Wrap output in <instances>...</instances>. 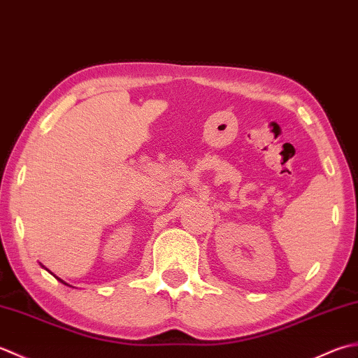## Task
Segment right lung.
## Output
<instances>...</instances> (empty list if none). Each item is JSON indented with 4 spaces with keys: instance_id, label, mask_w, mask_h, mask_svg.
Listing matches in <instances>:
<instances>
[{
    "instance_id": "obj_1",
    "label": "right lung",
    "mask_w": 358,
    "mask_h": 358,
    "mask_svg": "<svg viewBox=\"0 0 358 358\" xmlns=\"http://www.w3.org/2000/svg\"><path fill=\"white\" fill-rule=\"evenodd\" d=\"M55 278H57V276H55ZM57 280H58V281H60V282H63V284H66V282H64V281H63V280H60V278H57ZM66 286H68V284H66Z\"/></svg>"
}]
</instances>
